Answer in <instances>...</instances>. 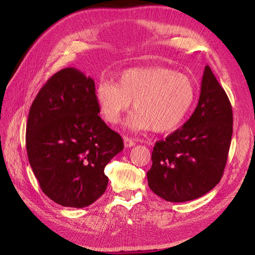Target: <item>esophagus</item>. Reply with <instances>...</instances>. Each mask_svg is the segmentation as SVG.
I'll return each instance as SVG.
<instances>
[{
	"mask_svg": "<svg viewBox=\"0 0 255 255\" xmlns=\"http://www.w3.org/2000/svg\"><path fill=\"white\" fill-rule=\"evenodd\" d=\"M124 144H125V147H126V148H131V147H133L134 144H136V142H134L131 138L124 137Z\"/></svg>",
	"mask_w": 255,
	"mask_h": 255,
	"instance_id": "esophagus-1",
	"label": "esophagus"
}]
</instances>
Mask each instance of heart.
Masks as SVG:
<instances>
[{"mask_svg":"<svg viewBox=\"0 0 255 255\" xmlns=\"http://www.w3.org/2000/svg\"><path fill=\"white\" fill-rule=\"evenodd\" d=\"M95 104L107 124L116 125L132 107L126 123L132 131L165 133L185 121L196 100V86L187 75L163 67L128 69L116 84L103 81L94 91Z\"/></svg>","mask_w":255,"mask_h":255,"instance_id":"obj_1","label":"heart"}]
</instances>
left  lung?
Masks as SVG:
<instances>
[{"label": "left lung", "instance_id": "left-lung-1", "mask_svg": "<svg viewBox=\"0 0 255 255\" xmlns=\"http://www.w3.org/2000/svg\"><path fill=\"white\" fill-rule=\"evenodd\" d=\"M232 123L228 96L206 66L193 115L153 147L147 173L151 191L172 203L188 202L211 191L224 174Z\"/></svg>", "mask_w": 255, "mask_h": 255}]
</instances>
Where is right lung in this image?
Listing matches in <instances>:
<instances>
[{"mask_svg": "<svg viewBox=\"0 0 255 255\" xmlns=\"http://www.w3.org/2000/svg\"><path fill=\"white\" fill-rule=\"evenodd\" d=\"M94 80L75 68L53 74L38 92L26 127L28 161L40 188L64 207L83 208L106 191L104 169L124 149L102 121Z\"/></svg>", "mask_w": 255, "mask_h": 255, "instance_id": "1", "label": "right lung"}]
</instances>
